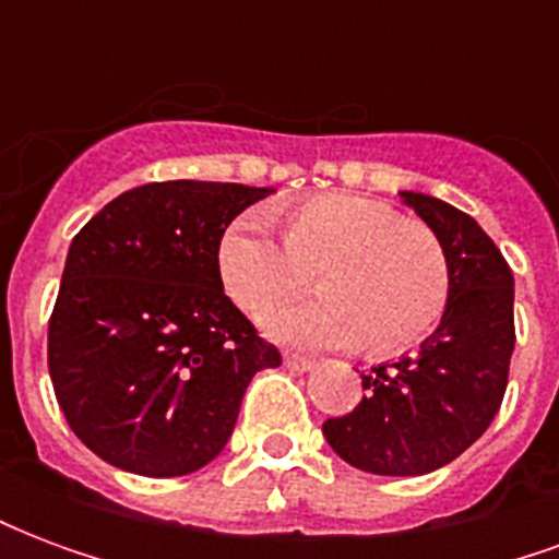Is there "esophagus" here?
<instances>
[{
    "label": "esophagus",
    "mask_w": 559,
    "mask_h": 559,
    "mask_svg": "<svg viewBox=\"0 0 559 559\" xmlns=\"http://www.w3.org/2000/svg\"><path fill=\"white\" fill-rule=\"evenodd\" d=\"M284 365H287V368H293V371H311V368H314V359L290 353V356H284Z\"/></svg>",
    "instance_id": "obj_1"
}]
</instances>
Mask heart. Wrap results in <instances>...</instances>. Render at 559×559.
I'll list each match as a JSON object with an SVG mask.
<instances>
[{
    "instance_id": "b5f03b06",
    "label": "heart",
    "mask_w": 559,
    "mask_h": 559,
    "mask_svg": "<svg viewBox=\"0 0 559 559\" xmlns=\"http://www.w3.org/2000/svg\"><path fill=\"white\" fill-rule=\"evenodd\" d=\"M284 245L263 215L233 218L215 266L224 293L248 314L287 302L314 272L323 299L263 317L269 335L293 344L395 356L433 332L449 302V263L425 224L380 200L347 191L272 209Z\"/></svg>"
}]
</instances>
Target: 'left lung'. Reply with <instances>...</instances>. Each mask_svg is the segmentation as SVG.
I'll use <instances>...</instances> for the list:
<instances>
[{
	"instance_id": "8db88e82",
	"label": "left lung",
	"mask_w": 559,
	"mask_h": 559,
	"mask_svg": "<svg viewBox=\"0 0 559 559\" xmlns=\"http://www.w3.org/2000/svg\"><path fill=\"white\" fill-rule=\"evenodd\" d=\"M449 263V302L416 356L362 374L365 395L323 437L347 464L377 476H421L455 461L500 411L515 350L512 269L467 212L401 191Z\"/></svg>"
}]
</instances>
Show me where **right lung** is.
<instances>
[{"label": "right lung", "mask_w": 559, "mask_h": 559, "mask_svg": "<svg viewBox=\"0 0 559 559\" xmlns=\"http://www.w3.org/2000/svg\"><path fill=\"white\" fill-rule=\"evenodd\" d=\"M272 188L148 182L110 200L68 248L47 365L71 431L138 476L206 467L251 377L281 353L224 296L215 245Z\"/></svg>", "instance_id": "obj_1"}]
</instances>
